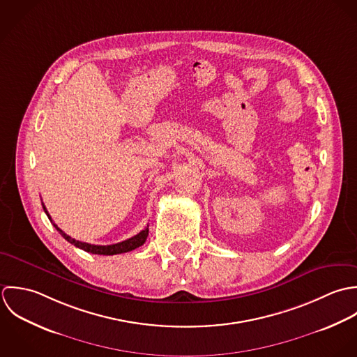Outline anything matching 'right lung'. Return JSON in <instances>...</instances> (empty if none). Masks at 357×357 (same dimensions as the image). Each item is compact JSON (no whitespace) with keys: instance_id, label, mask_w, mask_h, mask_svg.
I'll use <instances>...</instances> for the list:
<instances>
[{"instance_id":"obj_1","label":"right lung","mask_w":357,"mask_h":357,"mask_svg":"<svg viewBox=\"0 0 357 357\" xmlns=\"http://www.w3.org/2000/svg\"><path fill=\"white\" fill-rule=\"evenodd\" d=\"M43 208L45 211L47 216L50 218V220L52 222L51 219V215L48 214L45 206L43 204ZM54 226L56 227V230L65 237V240H68L70 244L86 251V252H91V254H98V255H116V254H123V252H128V251H132L138 247L143 245V243L146 241L147 236H149V226H146L143 229L142 231H139L138 234H135L134 237L128 238V240H124L121 243H117V244H110V245H95V244H88V243H82V241H78L75 238H72L69 234H66L63 230H61L55 223Z\"/></svg>"}]
</instances>
